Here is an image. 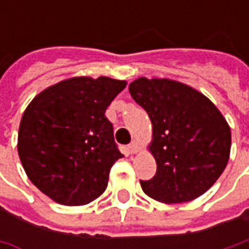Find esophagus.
Listing matches in <instances>:
<instances>
[{
    "instance_id": "obj_1",
    "label": "esophagus",
    "mask_w": 249,
    "mask_h": 249,
    "mask_svg": "<svg viewBox=\"0 0 249 249\" xmlns=\"http://www.w3.org/2000/svg\"><path fill=\"white\" fill-rule=\"evenodd\" d=\"M129 151L131 154H136L139 151V142L137 141H131L129 144Z\"/></svg>"
}]
</instances>
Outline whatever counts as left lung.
<instances>
[{"label":"left lung","mask_w":249,"mask_h":249,"mask_svg":"<svg viewBox=\"0 0 249 249\" xmlns=\"http://www.w3.org/2000/svg\"><path fill=\"white\" fill-rule=\"evenodd\" d=\"M129 91L152 122L149 149L157 173L140 181L144 193L165 204L202 196L230 155L231 133L222 113L204 94L169 79L140 77Z\"/></svg>","instance_id":"1"}]
</instances>
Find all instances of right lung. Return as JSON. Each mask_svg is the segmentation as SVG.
Masks as SVG:
<instances>
[{
  "instance_id": "obj_1",
  "label": "right lung",
  "mask_w": 249,
  "mask_h": 249,
  "mask_svg": "<svg viewBox=\"0 0 249 249\" xmlns=\"http://www.w3.org/2000/svg\"><path fill=\"white\" fill-rule=\"evenodd\" d=\"M126 87L109 77H72L41 91L24 110L18 152L41 193L62 205H84L108 186L122 158L105 110Z\"/></svg>"
}]
</instances>
